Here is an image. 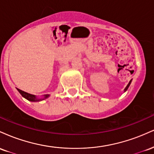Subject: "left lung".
<instances>
[{
  "instance_id": "8db88e82",
  "label": "left lung",
  "mask_w": 154,
  "mask_h": 154,
  "mask_svg": "<svg viewBox=\"0 0 154 154\" xmlns=\"http://www.w3.org/2000/svg\"><path fill=\"white\" fill-rule=\"evenodd\" d=\"M131 81H132V79H131V80H130V82H129V83H128V85H127V87H126V88H125V91H127V90H128V89L129 86H130V83H131Z\"/></svg>"
}]
</instances>
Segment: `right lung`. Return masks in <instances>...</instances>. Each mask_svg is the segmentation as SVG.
<instances>
[{"instance_id":"obj_1","label":"right lung","mask_w":154,"mask_h":154,"mask_svg":"<svg viewBox=\"0 0 154 154\" xmlns=\"http://www.w3.org/2000/svg\"><path fill=\"white\" fill-rule=\"evenodd\" d=\"M17 90H18L19 93H20V94L22 95V96L24 97V98H25L26 99H27L28 100H30V101H39V100H41V99H39V98H37L36 96H35V95H34L29 94V93H26V92L23 91L20 89H18V88H17ZM48 96H49L48 95H44V98H46ZM44 98H43V99H44Z\"/></svg>"}]
</instances>
